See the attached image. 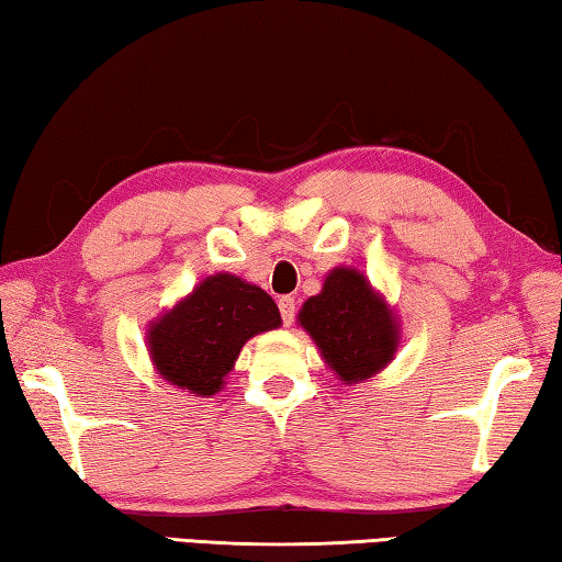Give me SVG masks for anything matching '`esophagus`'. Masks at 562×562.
<instances>
[{"label": "esophagus", "instance_id": "1", "mask_svg": "<svg viewBox=\"0 0 562 562\" xmlns=\"http://www.w3.org/2000/svg\"><path fill=\"white\" fill-rule=\"evenodd\" d=\"M280 315H282V322L284 325H292L294 319V310H297V302H294V297H280Z\"/></svg>", "mask_w": 562, "mask_h": 562}]
</instances>
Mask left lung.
<instances>
[{"instance_id": "left-lung-1", "label": "left lung", "mask_w": 562, "mask_h": 562, "mask_svg": "<svg viewBox=\"0 0 562 562\" xmlns=\"http://www.w3.org/2000/svg\"><path fill=\"white\" fill-rule=\"evenodd\" d=\"M297 322L345 384L382 372L398 347L394 310L355 268L331 270L322 292L302 304Z\"/></svg>"}]
</instances>
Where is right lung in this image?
I'll return each mask as SVG.
<instances>
[{"label":"right lung","instance_id":"obj_1","mask_svg":"<svg viewBox=\"0 0 562 562\" xmlns=\"http://www.w3.org/2000/svg\"><path fill=\"white\" fill-rule=\"evenodd\" d=\"M280 325V310L268 292L217 272L160 315L146 339L166 382L195 396H213L225 386L245 341Z\"/></svg>","mask_w":562,"mask_h":562}]
</instances>
